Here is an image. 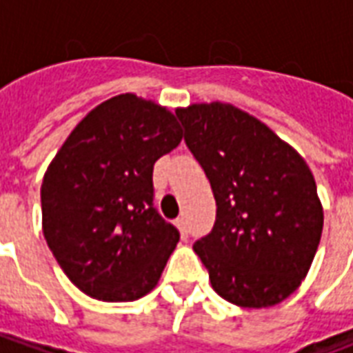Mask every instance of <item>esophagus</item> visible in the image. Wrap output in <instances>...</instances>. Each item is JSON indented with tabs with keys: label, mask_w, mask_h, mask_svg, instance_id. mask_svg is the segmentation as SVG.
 I'll return each mask as SVG.
<instances>
[{
	"label": "esophagus",
	"mask_w": 353,
	"mask_h": 353,
	"mask_svg": "<svg viewBox=\"0 0 353 353\" xmlns=\"http://www.w3.org/2000/svg\"><path fill=\"white\" fill-rule=\"evenodd\" d=\"M176 227L179 229V232H181V236L187 238V221H185V217H177Z\"/></svg>",
	"instance_id": "1"
}]
</instances>
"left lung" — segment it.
Wrapping results in <instances>:
<instances>
[{
  "label": "left lung",
  "mask_w": 353,
  "mask_h": 353,
  "mask_svg": "<svg viewBox=\"0 0 353 353\" xmlns=\"http://www.w3.org/2000/svg\"><path fill=\"white\" fill-rule=\"evenodd\" d=\"M177 115L217 204L214 229L194 244L212 288L242 308L280 304L306 278L323 230L308 164L230 103H191Z\"/></svg>",
  "instance_id": "left-lung-1"
}]
</instances>
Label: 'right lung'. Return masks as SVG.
<instances>
[{
  "instance_id": "obj_1",
  "label": "right lung",
  "mask_w": 353,
  "mask_h": 353,
  "mask_svg": "<svg viewBox=\"0 0 353 353\" xmlns=\"http://www.w3.org/2000/svg\"><path fill=\"white\" fill-rule=\"evenodd\" d=\"M177 113L119 94L87 113L50 161L43 234L85 295L130 303L161 280L179 232L153 208V166L183 139Z\"/></svg>"
}]
</instances>
